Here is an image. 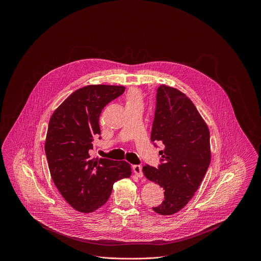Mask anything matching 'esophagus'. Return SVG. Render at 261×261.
I'll use <instances>...</instances> for the list:
<instances>
[{
    "label": "esophagus",
    "instance_id": "34e87169",
    "mask_svg": "<svg viewBox=\"0 0 261 261\" xmlns=\"http://www.w3.org/2000/svg\"><path fill=\"white\" fill-rule=\"evenodd\" d=\"M133 171H134V173L138 177H142L143 176V174H142V166L141 165H134L133 166Z\"/></svg>",
    "mask_w": 261,
    "mask_h": 261
}]
</instances>
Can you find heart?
Returning a JSON list of instances; mask_svg holds the SVG:
<instances>
[{
  "label": "heart",
  "mask_w": 261,
  "mask_h": 261,
  "mask_svg": "<svg viewBox=\"0 0 261 261\" xmlns=\"http://www.w3.org/2000/svg\"><path fill=\"white\" fill-rule=\"evenodd\" d=\"M142 99H143L142 92L138 88H130L125 95L126 105L134 104V103H142Z\"/></svg>",
  "instance_id": "b5f03b06"
}]
</instances>
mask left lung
<instances>
[{
	"mask_svg": "<svg viewBox=\"0 0 261 261\" xmlns=\"http://www.w3.org/2000/svg\"><path fill=\"white\" fill-rule=\"evenodd\" d=\"M151 140L164 144L159 152L161 165L142 167L144 176L164 189V200L153 210L159 215H173L191 200L208 168V127L187 96L162 85L157 90Z\"/></svg>",
	"mask_w": 261,
	"mask_h": 261,
	"instance_id": "left-lung-1",
	"label": "left lung"
}]
</instances>
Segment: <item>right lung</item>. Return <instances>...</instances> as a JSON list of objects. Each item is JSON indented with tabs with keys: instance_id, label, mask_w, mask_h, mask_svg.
<instances>
[{
	"instance_id": "obj_1",
	"label": "right lung",
	"mask_w": 261,
	"mask_h": 261,
	"mask_svg": "<svg viewBox=\"0 0 261 261\" xmlns=\"http://www.w3.org/2000/svg\"><path fill=\"white\" fill-rule=\"evenodd\" d=\"M124 91V86H86L73 92L49 120L44 147L51 178L64 199L81 213L101 207L114 184L132 173L126 161L92 159L89 154L101 132L102 109Z\"/></svg>"
}]
</instances>
